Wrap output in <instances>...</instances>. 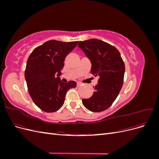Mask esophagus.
<instances>
[{
	"label": "esophagus",
	"instance_id": "esophagus-1",
	"mask_svg": "<svg viewBox=\"0 0 159 159\" xmlns=\"http://www.w3.org/2000/svg\"><path fill=\"white\" fill-rule=\"evenodd\" d=\"M81 82H80V81H78V82H77V86H78V87H80V86H81Z\"/></svg>",
	"mask_w": 159,
	"mask_h": 159
}]
</instances>
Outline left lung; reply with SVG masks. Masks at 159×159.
<instances>
[{
  "mask_svg": "<svg viewBox=\"0 0 159 159\" xmlns=\"http://www.w3.org/2000/svg\"><path fill=\"white\" fill-rule=\"evenodd\" d=\"M78 46L91 61V73L99 77L93 94L83 99L82 103L91 111H103L112 105L121 89L124 62L116 48L102 40L93 38L80 41Z\"/></svg>",
  "mask_w": 159,
  "mask_h": 159,
  "instance_id": "8db88e82",
  "label": "left lung"
}]
</instances>
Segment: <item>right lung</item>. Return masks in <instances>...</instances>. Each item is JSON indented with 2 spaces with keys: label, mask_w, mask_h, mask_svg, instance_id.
Masks as SVG:
<instances>
[{
  "label": "right lung",
  "mask_w": 159,
  "mask_h": 159,
  "mask_svg": "<svg viewBox=\"0 0 159 159\" xmlns=\"http://www.w3.org/2000/svg\"><path fill=\"white\" fill-rule=\"evenodd\" d=\"M78 43L49 40L36 48L28 57L25 74L28 93L34 103L45 112L60 109L67 91L76 87L75 81L64 83L59 76L66 57Z\"/></svg>",
  "instance_id": "add662e5"
}]
</instances>
